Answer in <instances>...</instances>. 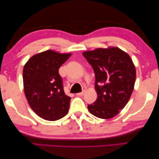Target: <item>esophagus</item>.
I'll return each instance as SVG.
<instances>
[{
  "instance_id": "obj_1",
  "label": "esophagus",
  "mask_w": 159,
  "mask_h": 159,
  "mask_svg": "<svg viewBox=\"0 0 159 159\" xmlns=\"http://www.w3.org/2000/svg\"><path fill=\"white\" fill-rule=\"evenodd\" d=\"M85 93V91H82V92H80V93H76L77 96H83Z\"/></svg>"
}]
</instances>
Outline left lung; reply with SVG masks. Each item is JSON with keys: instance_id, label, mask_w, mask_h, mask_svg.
I'll return each instance as SVG.
<instances>
[{"instance_id": "obj_1", "label": "left lung", "mask_w": 159, "mask_h": 159, "mask_svg": "<svg viewBox=\"0 0 159 159\" xmlns=\"http://www.w3.org/2000/svg\"><path fill=\"white\" fill-rule=\"evenodd\" d=\"M95 73L97 99L88 105L92 115L103 119L116 116L129 100L136 70L128 54L116 47L97 48L82 53Z\"/></svg>"}]
</instances>
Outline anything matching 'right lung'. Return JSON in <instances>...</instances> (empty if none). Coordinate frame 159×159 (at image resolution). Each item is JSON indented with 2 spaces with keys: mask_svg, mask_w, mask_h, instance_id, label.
I'll return each mask as SVG.
<instances>
[{
  "mask_svg": "<svg viewBox=\"0 0 159 159\" xmlns=\"http://www.w3.org/2000/svg\"><path fill=\"white\" fill-rule=\"evenodd\" d=\"M71 56L48 50L33 56L23 69L26 98L36 115L55 121L68 112L71 98L64 92L58 70Z\"/></svg>",
  "mask_w": 159,
  "mask_h": 159,
  "instance_id": "add662e5",
  "label": "right lung"
}]
</instances>
